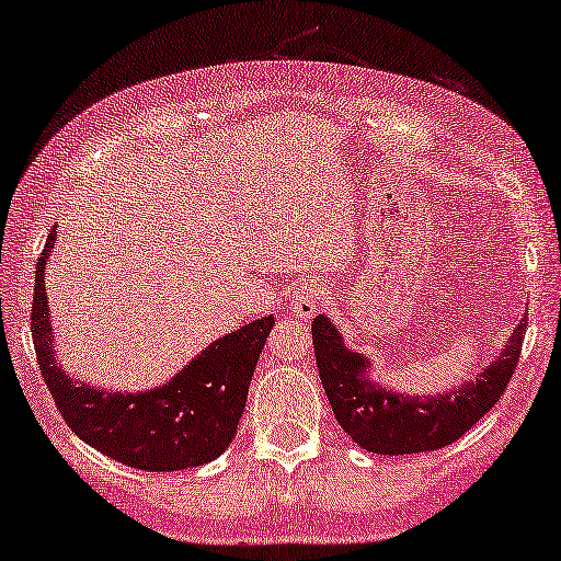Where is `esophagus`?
I'll use <instances>...</instances> for the list:
<instances>
[{"mask_svg": "<svg viewBox=\"0 0 561 561\" xmlns=\"http://www.w3.org/2000/svg\"><path fill=\"white\" fill-rule=\"evenodd\" d=\"M327 290L317 280H301L294 288V298H290V309H294V317L298 319H313L317 317L319 306L324 304Z\"/></svg>", "mask_w": 561, "mask_h": 561, "instance_id": "esophagus-1", "label": "esophagus"}]
</instances>
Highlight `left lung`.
<instances>
[{
	"label": "left lung",
	"instance_id": "left-lung-1",
	"mask_svg": "<svg viewBox=\"0 0 561 561\" xmlns=\"http://www.w3.org/2000/svg\"><path fill=\"white\" fill-rule=\"evenodd\" d=\"M311 334L321 386L352 442L375 455H416L457 442L501 401L518 365L526 319L478 378L439 396H403L370 380V359L350 350L324 313L313 319Z\"/></svg>",
	"mask_w": 561,
	"mask_h": 561
}]
</instances>
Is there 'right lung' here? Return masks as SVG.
Wrapping results in <instances>:
<instances>
[{
    "instance_id": "obj_1",
    "label": "right lung",
    "mask_w": 561,
    "mask_h": 561,
    "mask_svg": "<svg viewBox=\"0 0 561 561\" xmlns=\"http://www.w3.org/2000/svg\"><path fill=\"white\" fill-rule=\"evenodd\" d=\"M56 242V227L45 240L35 267L33 344L43 380L68 428L127 467L148 472H173L217 459L234 439L257 357L275 324L260 317L221 340H214L165 386L140 393L99 390L76 382L56 359L45 267Z\"/></svg>"
}]
</instances>
